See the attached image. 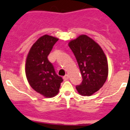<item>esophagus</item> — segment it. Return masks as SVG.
<instances>
[{
  "mask_svg": "<svg viewBox=\"0 0 130 130\" xmlns=\"http://www.w3.org/2000/svg\"><path fill=\"white\" fill-rule=\"evenodd\" d=\"M68 78H69V77H68V75H67V74H66V75L63 77V79H64V81H67L68 79Z\"/></svg>",
  "mask_w": 130,
  "mask_h": 130,
  "instance_id": "1",
  "label": "esophagus"
}]
</instances>
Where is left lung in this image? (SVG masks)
Masks as SVG:
<instances>
[{"instance_id":"left-lung-1","label":"left lung","mask_w":130,"mask_h":130,"mask_svg":"<svg viewBox=\"0 0 130 130\" xmlns=\"http://www.w3.org/2000/svg\"><path fill=\"white\" fill-rule=\"evenodd\" d=\"M76 58L83 81L76 86L82 96H91L106 81L108 63L101 47L87 35H81L68 43Z\"/></svg>"}]
</instances>
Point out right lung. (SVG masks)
<instances>
[{
  "instance_id": "add662e5",
  "label": "right lung",
  "mask_w": 130,
  "mask_h": 130,
  "mask_svg": "<svg viewBox=\"0 0 130 130\" xmlns=\"http://www.w3.org/2000/svg\"><path fill=\"white\" fill-rule=\"evenodd\" d=\"M58 40L51 36H43L31 47L26 57L25 73L28 83L35 91L46 98L56 96L63 81L47 58Z\"/></svg>"
}]
</instances>
